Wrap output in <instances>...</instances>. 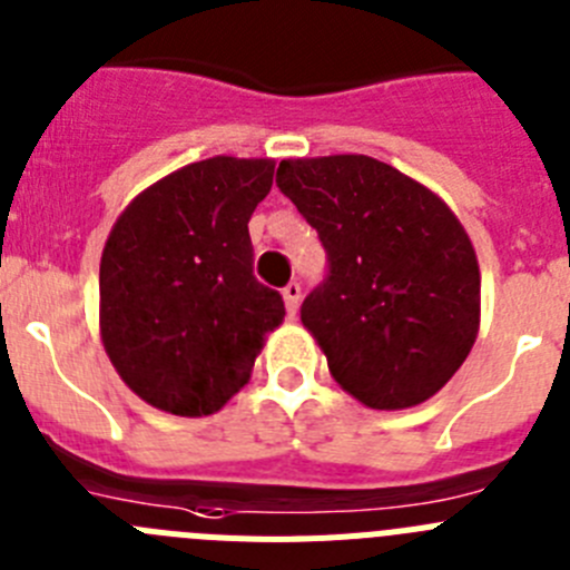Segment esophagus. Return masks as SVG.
Listing matches in <instances>:
<instances>
[{"instance_id": "obj_1", "label": "esophagus", "mask_w": 570, "mask_h": 570, "mask_svg": "<svg viewBox=\"0 0 570 570\" xmlns=\"http://www.w3.org/2000/svg\"><path fill=\"white\" fill-rule=\"evenodd\" d=\"M284 304H286V312L295 315L297 306H301V284H297V281H292V284L284 286Z\"/></svg>"}]
</instances>
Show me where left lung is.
<instances>
[{"label": "left lung", "mask_w": 570, "mask_h": 570, "mask_svg": "<svg viewBox=\"0 0 570 570\" xmlns=\"http://www.w3.org/2000/svg\"><path fill=\"white\" fill-rule=\"evenodd\" d=\"M275 184L326 249L301 321L332 377L372 409L438 394L480 326V266L454 213L368 156L289 158Z\"/></svg>", "instance_id": "1"}]
</instances>
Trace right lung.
Wrapping results in <instances>:
<instances>
[{"label": "right lung", "mask_w": 570, "mask_h": 570, "mask_svg": "<svg viewBox=\"0 0 570 570\" xmlns=\"http://www.w3.org/2000/svg\"><path fill=\"white\" fill-rule=\"evenodd\" d=\"M269 158L215 156L145 189L101 253V337L121 381L161 412L213 414L249 381L284 297L253 275L249 218Z\"/></svg>", "instance_id": "add662e5"}]
</instances>
